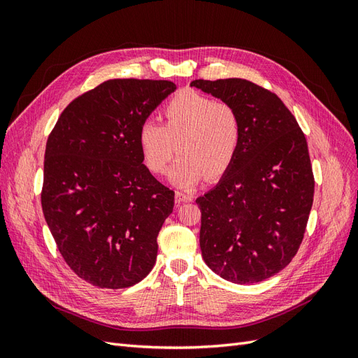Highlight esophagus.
<instances>
[{"label":"esophagus","instance_id":"esophagus-1","mask_svg":"<svg viewBox=\"0 0 358 358\" xmlns=\"http://www.w3.org/2000/svg\"><path fill=\"white\" fill-rule=\"evenodd\" d=\"M175 200L176 203H183V201H191L192 196L188 192H183V191H176L175 192Z\"/></svg>","mask_w":358,"mask_h":358}]
</instances>
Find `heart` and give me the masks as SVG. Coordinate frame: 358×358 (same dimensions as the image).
Wrapping results in <instances>:
<instances>
[{
    "label": "heart",
    "mask_w": 358,
    "mask_h": 358,
    "mask_svg": "<svg viewBox=\"0 0 358 358\" xmlns=\"http://www.w3.org/2000/svg\"><path fill=\"white\" fill-rule=\"evenodd\" d=\"M166 122L146 119L137 133L148 169L164 173L176 150L180 155L169 171L179 188L196 185L206 175L222 176L231 167L242 142L241 119L229 104L197 91H183L166 104Z\"/></svg>",
    "instance_id": "1"
}]
</instances>
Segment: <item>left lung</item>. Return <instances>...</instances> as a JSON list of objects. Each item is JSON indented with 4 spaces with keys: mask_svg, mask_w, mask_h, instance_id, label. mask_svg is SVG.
<instances>
[{
    "mask_svg": "<svg viewBox=\"0 0 358 358\" xmlns=\"http://www.w3.org/2000/svg\"><path fill=\"white\" fill-rule=\"evenodd\" d=\"M231 106L242 142L218 185L199 197L204 263L233 284L285 268L303 241L313 201L306 137L278 95L245 79L192 80Z\"/></svg>",
    "mask_w": 358,
    "mask_h": 358,
    "instance_id": "obj_1",
    "label": "left lung"
}]
</instances>
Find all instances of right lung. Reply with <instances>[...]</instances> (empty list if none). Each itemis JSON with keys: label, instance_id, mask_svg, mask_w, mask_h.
<instances>
[{"label": "right lung", "instance_id": "right-lung-1", "mask_svg": "<svg viewBox=\"0 0 358 358\" xmlns=\"http://www.w3.org/2000/svg\"><path fill=\"white\" fill-rule=\"evenodd\" d=\"M175 91L169 80H107L71 101L48 138L43 213L66 263L95 287H131L155 264L175 192L143 164L137 133Z\"/></svg>", "mask_w": 358, "mask_h": 358}]
</instances>
